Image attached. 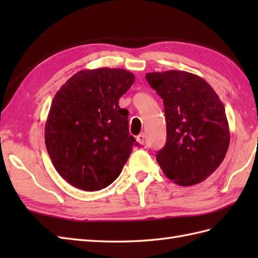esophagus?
<instances>
[{
	"label": "esophagus",
	"mask_w": 258,
	"mask_h": 258,
	"mask_svg": "<svg viewBox=\"0 0 258 258\" xmlns=\"http://www.w3.org/2000/svg\"><path fill=\"white\" fill-rule=\"evenodd\" d=\"M145 139H146L145 134L142 133V134H140V135L138 136V138H136V141H138L141 145H144V144H145Z\"/></svg>",
	"instance_id": "esophagus-1"
}]
</instances>
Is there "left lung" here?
Instances as JSON below:
<instances>
[{"label": "left lung", "instance_id": "obj_1", "mask_svg": "<svg viewBox=\"0 0 258 258\" xmlns=\"http://www.w3.org/2000/svg\"><path fill=\"white\" fill-rule=\"evenodd\" d=\"M145 79L164 103L166 144L156 154L163 173L180 186L203 182L221 165L229 145L220 97L205 80L185 71L147 73Z\"/></svg>", "mask_w": 258, "mask_h": 258}]
</instances>
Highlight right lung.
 Masks as SVG:
<instances>
[{
  "label": "right lung",
  "mask_w": 258,
  "mask_h": 258,
  "mask_svg": "<svg viewBox=\"0 0 258 258\" xmlns=\"http://www.w3.org/2000/svg\"><path fill=\"white\" fill-rule=\"evenodd\" d=\"M134 80L122 69L83 70L54 96L45 124L46 150L57 173L76 188L107 187L127 162L136 141L118 100Z\"/></svg>",
  "instance_id": "add662e5"
}]
</instances>
